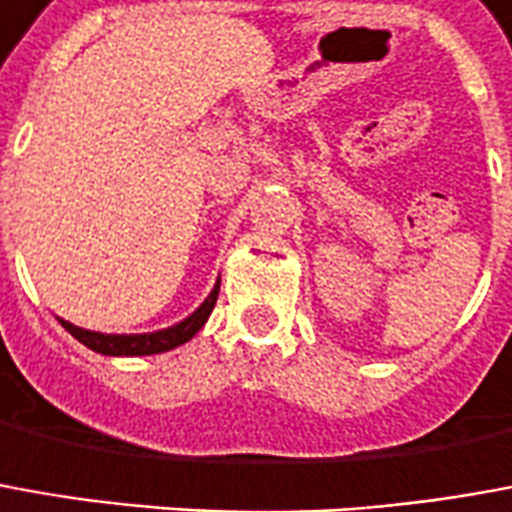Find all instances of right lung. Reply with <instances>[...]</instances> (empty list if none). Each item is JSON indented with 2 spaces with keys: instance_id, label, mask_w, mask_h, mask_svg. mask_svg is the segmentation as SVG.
I'll use <instances>...</instances> for the list:
<instances>
[{
  "instance_id": "add662e5",
  "label": "right lung",
  "mask_w": 512,
  "mask_h": 512,
  "mask_svg": "<svg viewBox=\"0 0 512 512\" xmlns=\"http://www.w3.org/2000/svg\"><path fill=\"white\" fill-rule=\"evenodd\" d=\"M216 299H219V282L213 285V291H210V296H207L205 302L196 307L191 316L182 318L180 324L157 332H141V335H105V332L82 330V327H74L71 321H63V318H60V324H63L77 341L85 343L88 349H94L99 355H160V352H169V349H177V346H182L185 341H191L196 332L205 327V321L210 318V313H213V307H216Z\"/></svg>"
}]
</instances>
